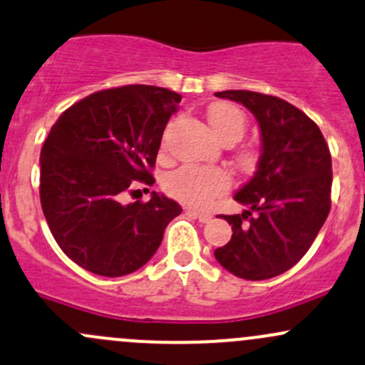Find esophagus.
I'll return each mask as SVG.
<instances>
[{
	"mask_svg": "<svg viewBox=\"0 0 365 365\" xmlns=\"http://www.w3.org/2000/svg\"><path fill=\"white\" fill-rule=\"evenodd\" d=\"M185 212L187 215H192V217L197 218V220L202 222V224H208V222L213 218V215L208 212H197V210H192V208H187Z\"/></svg>",
	"mask_w": 365,
	"mask_h": 365,
	"instance_id": "esophagus-1",
	"label": "esophagus"
}]
</instances>
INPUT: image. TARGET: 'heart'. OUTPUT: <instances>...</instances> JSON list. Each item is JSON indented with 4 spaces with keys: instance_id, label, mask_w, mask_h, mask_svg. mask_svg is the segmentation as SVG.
I'll use <instances>...</instances> for the list:
<instances>
[{
    "instance_id": "obj_1",
    "label": "heart",
    "mask_w": 365,
    "mask_h": 365,
    "mask_svg": "<svg viewBox=\"0 0 365 365\" xmlns=\"http://www.w3.org/2000/svg\"><path fill=\"white\" fill-rule=\"evenodd\" d=\"M208 122L222 143H236L247 129L243 112L229 103H215L208 110ZM231 183V175L222 168L182 166L166 176L164 189L183 205L208 206L213 199L227 192Z\"/></svg>"
}]
</instances>
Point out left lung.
Segmentation results:
<instances>
[{"instance_id":"1","label":"left lung","mask_w":365,"mask_h":365,"mask_svg":"<svg viewBox=\"0 0 365 365\" xmlns=\"http://www.w3.org/2000/svg\"><path fill=\"white\" fill-rule=\"evenodd\" d=\"M215 96L250 110L260 129L257 170L234 194L247 210L220 215L232 225V236L215 250V259L237 278H274L302 259L327 218L331 152L312 118L283 99L252 91Z\"/></svg>"}]
</instances>
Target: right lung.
I'll return each mask as SVG.
<instances>
[{"instance_id": "obj_1", "label": "right lung", "mask_w": 365, "mask_h": 365, "mask_svg": "<svg viewBox=\"0 0 365 365\" xmlns=\"http://www.w3.org/2000/svg\"><path fill=\"white\" fill-rule=\"evenodd\" d=\"M182 96L124 86L87 96L52 125L40 155V199L61 250L99 276H125L152 259L182 206L164 194L122 202L136 182L152 185L164 128Z\"/></svg>"}]
</instances>
